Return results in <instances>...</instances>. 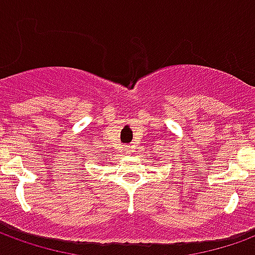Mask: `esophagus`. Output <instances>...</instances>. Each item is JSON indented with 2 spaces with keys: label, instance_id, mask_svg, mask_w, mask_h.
Listing matches in <instances>:
<instances>
[{
  "label": "esophagus",
  "instance_id": "34e87169",
  "mask_svg": "<svg viewBox=\"0 0 255 255\" xmlns=\"http://www.w3.org/2000/svg\"><path fill=\"white\" fill-rule=\"evenodd\" d=\"M124 153H126V154H129V153H131V147H129V146H126V149H124Z\"/></svg>",
  "mask_w": 255,
  "mask_h": 255
}]
</instances>
